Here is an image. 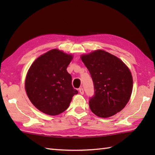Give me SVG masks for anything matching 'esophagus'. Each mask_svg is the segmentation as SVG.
<instances>
[{
	"label": "esophagus",
	"mask_w": 155,
	"mask_h": 155,
	"mask_svg": "<svg viewBox=\"0 0 155 155\" xmlns=\"http://www.w3.org/2000/svg\"><path fill=\"white\" fill-rule=\"evenodd\" d=\"M78 91H79V93H80L81 94H84V90H83V88H82V87L78 88Z\"/></svg>",
	"instance_id": "1"
}]
</instances>
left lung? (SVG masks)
I'll use <instances>...</instances> for the list:
<instances>
[{
    "label": "left lung",
    "mask_w": 155,
    "mask_h": 155,
    "mask_svg": "<svg viewBox=\"0 0 155 155\" xmlns=\"http://www.w3.org/2000/svg\"><path fill=\"white\" fill-rule=\"evenodd\" d=\"M81 59L94 84V93L89 98L91 111L101 118L120 112L129 101L133 91L129 69L119 58L103 50L83 55Z\"/></svg>",
    "instance_id": "1"
}]
</instances>
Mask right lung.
I'll list each match as a JSON object with an SVG mask.
<instances>
[{"label":"right lung","mask_w":155,"mask_h":155,"mask_svg":"<svg viewBox=\"0 0 155 155\" xmlns=\"http://www.w3.org/2000/svg\"><path fill=\"white\" fill-rule=\"evenodd\" d=\"M72 57L52 49L41 55L31 66L25 80L27 96L42 113L57 115L67 110L78 93L67 71Z\"/></svg>","instance_id":"right-lung-1"}]
</instances>
